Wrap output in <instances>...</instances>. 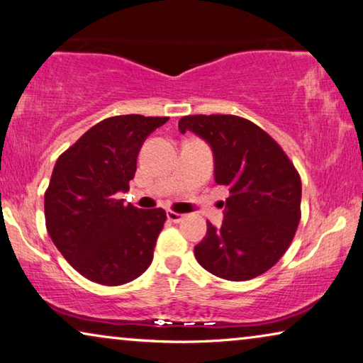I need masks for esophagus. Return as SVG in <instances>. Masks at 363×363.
Segmentation results:
<instances>
[{"mask_svg": "<svg viewBox=\"0 0 363 363\" xmlns=\"http://www.w3.org/2000/svg\"><path fill=\"white\" fill-rule=\"evenodd\" d=\"M167 220H171L172 223H181V221L184 220V215L182 213H177V212H167Z\"/></svg>", "mask_w": 363, "mask_h": 363, "instance_id": "34e87169", "label": "esophagus"}]
</instances>
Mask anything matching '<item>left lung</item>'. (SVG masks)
I'll list each match as a JSON object with an SVG mask.
<instances>
[{"label":"left lung","mask_w":363,"mask_h":363,"mask_svg":"<svg viewBox=\"0 0 363 363\" xmlns=\"http://www.w3.org/2000/svg\"><path fill=\"white\" fill-rule=\"evenodd\" d=\"M196 133L212 148L215 182L230 189L223 223L207 221L194 247L200 266L216 277L242 282L284 256L300 221L301 181L274 138L238 116H186L179 132ZM223 207V205H221Z\"/></svg>","instance_id":"1"}]
</instances>
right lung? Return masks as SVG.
Returning <instances> with one entry per match:
<instances>
[{
	"mask_svg": "<svg viewBox=\"0 0 363 363\" xmlns=\"http://www.w3.org/2000/svg\"><path fill=\"white\" fill-rule=\"evenodd\" d=\"M167 117L130 113L96 123L57 160L45 192V223L53 245L83 275L102 285L140 277L153 261L166 221L163 208L123 205L137 156Z\"/></svg>",
	"mask_w": 363,
	"mask_h": 363,
	"instance_id": "add662e5",
	"label": "right lung"
}]
</instances>
